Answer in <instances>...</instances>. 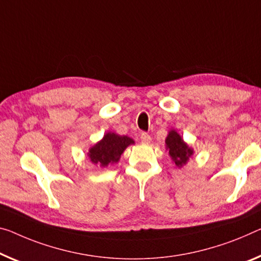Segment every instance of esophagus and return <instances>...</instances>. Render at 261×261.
<instances>
[{
	"label": "esophagus",
	"mask_w": 261,
	"mask_h": 261,
	"mask_svg": "<svg viewBox=\"0 0 261 261\" xmlns=\"http://www.w3.org/2000/svg\"><path fill=\"white\" fill-rule=\"evenodd\" d=\"M140 139H141V141H142V143H150V141H151V138H150V135H148L147 133H142L141 134V136H140Z\"/></svg>",
	"instance_id": "34e87169"
}]
</instances>
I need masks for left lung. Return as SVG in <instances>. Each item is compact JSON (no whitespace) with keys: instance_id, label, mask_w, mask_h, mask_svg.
<instances>
[{"instance_id":"1","label":"left lung","mask_w":261,"mask_h":261,"mask_svg":"<svg viewBox=\"0 0 261 261\" xmlns=\"http://www.w3.org/2000/svg\"><path fill=\"white\" fill-rule=\"evenodd\" d=\"M166 150H168L172 163L176 167L182 168L194 155V149L184 142L182 136L175 129H170L166 138Z\"/></svg>"}]
</instances>
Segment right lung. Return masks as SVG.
I'll return each instance as SVG.
<instances>
[{
  "label": "right lung",
  "instance_id": "obj_1",
  "mask_svg": "<svg viewBox=\"0 0 261 261\" xmlns=\"http://www.w3.org/2000/svg\"><path fill=\"white\" fill-rule=\"evenodd\" d=\"M134 143V140L129 136L107 132L100 141L90 148L87 156L94 166L106 168L108 164L119 162L126 148Z\"/></svg>",
  "mask_w": 261,
  "mask_h": 261
}]
</instances>
